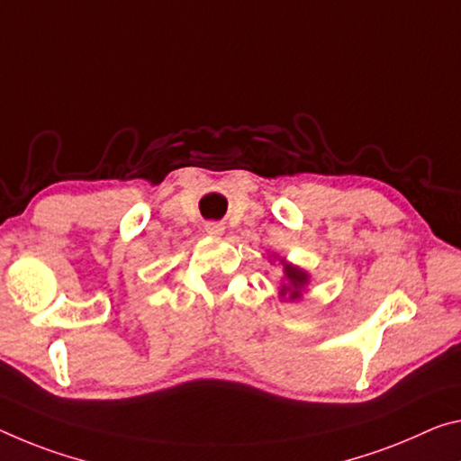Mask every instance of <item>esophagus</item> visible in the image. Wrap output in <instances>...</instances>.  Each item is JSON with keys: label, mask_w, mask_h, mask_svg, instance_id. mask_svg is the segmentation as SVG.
I'll use <instances>...</instances> for the list:
<instances>
[{"label": "esophagus", "mask_w": 461, "mask_h": 461, "mask_svg": "<svg viewBox=\"0 0 461 461\" xmlns=\"http://www.w3.org/2000/svg\"><path fill=\"white\" fill-rule=\"evenodd\" d=\"M223 223H219V221H209L207 225H204V231L209 233V236H215V238H219V236H223Z\"/></svg>", "instance_id": "esophagus-1"}]
</instances>
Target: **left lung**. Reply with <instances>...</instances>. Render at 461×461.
Wrapping results in <instances>:
<instances>
[{"label": "left lung", "mask_w": 461, "mask_h": 461, "mask_svg": "<svg viewBox=\"0 0 461 461\" xmlns=\"http://www.w3.org/2000/svg\"><path fill=\"white\" fill-rule=\"evenodd\" d=\"M283 273L285 283L281 287V297H287L289 302H295V299L302 297L305 285L310 283V275L295 265H289V262H283Z\"/></svg>", "instance_id": "obj_1"}]
</instances>
